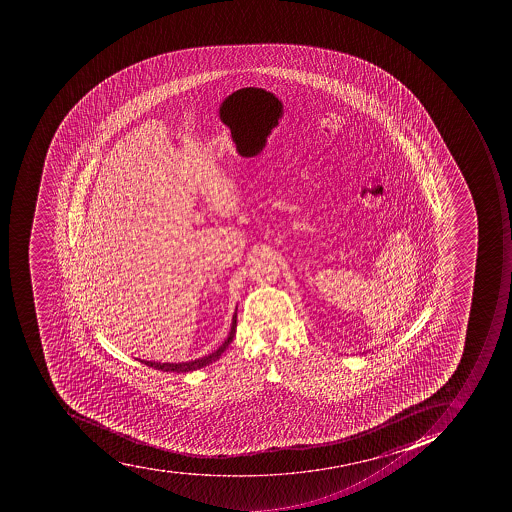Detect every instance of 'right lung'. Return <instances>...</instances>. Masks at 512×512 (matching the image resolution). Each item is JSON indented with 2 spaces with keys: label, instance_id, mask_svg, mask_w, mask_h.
<instances>
[{
  "label": "right lung",
  "instance_id": "1",
  "mask_svg": "<svg viewBox=\"0 0 512 512\" xmlns=\"http://www.w3.org/2000/svg\"><path fill=\"white\" fill-rule=\"evenodd\" d=\"M235 328H237V312H235L234 318H232V328H230L229 336H227L226 341L222 343V346L213 354L205 355L202 359L192 360V362H182V363H158V362H147V360H141V363L147 365V367L155 368V370L161 371H174V373H187V371L200 370V368L206 367V365H210V363L216 362V360L224 354L229 344L232 343V339L235 336Z\"/></svg>",
  "mask_w": 512,
  "mask_h": 512
}]
</instances>
